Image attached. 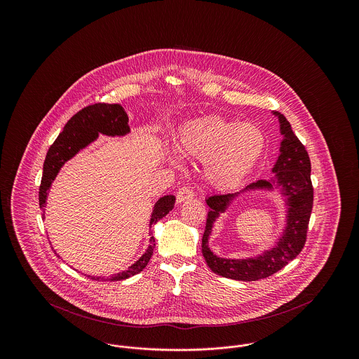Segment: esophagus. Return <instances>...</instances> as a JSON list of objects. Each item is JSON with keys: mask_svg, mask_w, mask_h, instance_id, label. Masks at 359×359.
I'll list each match as a JSON object with an SVG mask.
<instances>
[{"mask_svg": "<svg viewBox=\"0 0 359 359\" xmlns=\"http://www.w3.org/2000/svg\"><path fill=\"white\" fill-rule=\"evenodd\" d=\"M194 198V191L191 188L182 187L179 188L177 194H176V201L177 203H183L186 201H189Z\"/></svg>", "mask_w": 359, "mask_h": 359, "instance_id": "34e87169", "label": "esophagus"}]
</instances>
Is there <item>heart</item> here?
I'll list each match as a JSON object with an SVG mask.
<instances>
[{"label":"heart","mask_w":359,"mask_h":359,"mask_svg":"<svg viewBox=\"0 0 359 359\" xmlns=\"http://www.w3.org/2000/svg\"><path fill=\"white\" fill-rule=\"evenodd\" d=\"M265 149V136L253 123H238L211 117L184 126L179 151L186 157L205 161L207 180L215 187L233 188L252 172ZM180 168V158L170 156Z\"/></svg>","instance_id":"b5f03b06"}]
</instances>
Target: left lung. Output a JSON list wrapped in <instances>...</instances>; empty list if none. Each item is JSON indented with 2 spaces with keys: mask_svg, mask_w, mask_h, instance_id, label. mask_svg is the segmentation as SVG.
Wrapping results in <instances>:
<instances>
[{
  "mask_svg": "<svg viewBox=\"0 0 359 359\" xmlns=\"http://www.w3.org/2000/svg\"><path fill=\"white\" fill-rule=\"evenodd\" d=\"M273 116L278 118L280 133L283 136L280 154L272 168L273 177L271 180H257L239 189L238 192L212 195L205 199L210 211L202 238V253L208 268L222 277L238 281H256L269 277L299 256L306 243L313 203L309 157L304 145L293 133L287 118L278 111H273ZM252 190L277 191L285 198L287 214L283 231L275 241L274 246L264 251L262 255L245 259H223L214 255L208 246L213 223L238 194Z\"/></svg>",
  "mask_w": 359,
  "mask_h": 359,
  "instance_id": "8db88e82",
  "label": "left lung"
}]
</instances>
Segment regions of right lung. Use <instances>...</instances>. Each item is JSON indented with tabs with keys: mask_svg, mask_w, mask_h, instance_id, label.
I'll use <instances>...</instances> for the list:
<instances>
[{
	"mask_svg": "<svg viewBox=\"0 0 359 359\" xmlns=\"http://www.w3.org/2000/svg\"><path fill=\"white\" fill-rule=\"evenodd\" d=\"M129 133H130V128H129L128 114L118 103H114V104L95 103L78 111L66 123L63 132L55 140V142L50 147L46 156L44 165H43L41 184L39 189V205L43 210V215L46 212L44 210L47 205V196H48L52 182L55 180L62 167L69 160H71L75 154H79L82 149H85L86 147H88L91 142H94L100 135L123 137ZM175 201L176 199L173 195H164L154 203L151 219H149V236H151L152 226L171 211L175 205ZM154 246H156L154 238L151 237L145 253L126 271H122L109 277H102V276H98V277L87 276V277L98 281L100 280L120 281V280L129 278L135 274L140 273L148 265L151 257L154 255Z\"/></svg>",
	"mask_w": 359,
	"mask_h": 359,
	"instance_id": "add662e5",
	"label": "right lung"
}]
</instances>
